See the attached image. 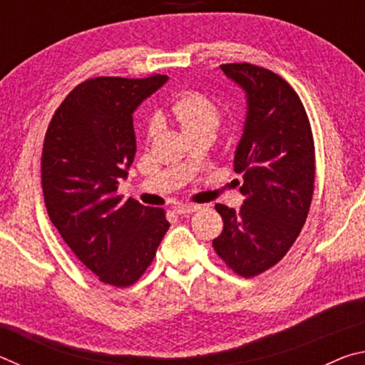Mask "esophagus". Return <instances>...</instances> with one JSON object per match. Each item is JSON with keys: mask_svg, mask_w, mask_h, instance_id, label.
<instances>
[{"mask_svg": "<svg viewBox=\"0 0 365 365\" xmlns=\"http://www.w3.org/2000/svg\"><path fill=\"white\" fill-rule=\"evenodd\" d=\"M197 209H201V206L197 205H178L175 206V212L185 215V214H191V212H196Z\"/></svg>", "mask_w": 365, "mask_h": 365, "instance_id": "esophagus-1", "label": "esophagus"}]
</instances>
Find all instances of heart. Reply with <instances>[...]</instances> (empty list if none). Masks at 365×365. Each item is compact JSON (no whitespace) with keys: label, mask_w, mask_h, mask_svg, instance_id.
<instances>
[{"label":"heart","mask_w":365,"mask_h":365,"mask_svg":"<svg viewBox=\"0 0 365 365\" xmlns=\"http://www.w3.org/2000/svg\"><path fill=\"white\" fill-rule=\"evenodd\" d=\"M172 114H174L175 120L180 123L183 132L188 135L209 132L215 133L220 120L222 113L217 104H215L211 98H207L201 93H188L174 103L172 106ZM158 130L156 123H151L150 135L153 137Z\"/></svg>","instance_id":"obj_1"}]
</instances>
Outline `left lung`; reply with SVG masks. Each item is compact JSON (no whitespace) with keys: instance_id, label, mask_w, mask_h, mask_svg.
I'll return each instance as SVG.
<instances>
[{"instance_id":"1","label":"left lung","mask_w":365,"mask_h":365,"mask_svg":"<svg viewBox=\"0 0 365 365\" xmlns=\"http://www.w3.org/2000/svg\"><path fill=\"white\" fill-rule=\"evenodd\" d=\"M220 71L245 91L246 117L233 168L242 174L240 211L215 205L224 230L212 246L238 275L255 277L280 261L304 225L316 156L306 109L285 80L248 63Z\"/></svg>"}]
</instances>
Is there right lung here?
<instances>
[{
    "label": "right lung",
    "mask_w": 365,
    "mask_h": 365,
    "mask_svg": "<svg viewBox=\"0 0 365 365\" xmlns=\"http://www.w3.org/2000/svg\"><path fill=\"white\" fill-rule=\"evenodd\" d=\"M168 76L96 77L77 85L54 113L41 153L49 219L103 283L128 287L169 230L164 209L117 195L137 153L133 113Z\"/></svg>",
    "instance_id": "add662e5"
}]
</instances>
